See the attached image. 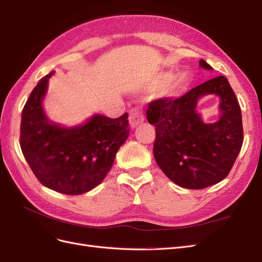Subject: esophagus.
Instances as JSON below:
<instances>
[{
	"label": "esophagus",
	"instance_id": "obj_1",
	"mask_svg": "<svg viewBox=\"0 0 262 262\" xmlns=\"http://www.w3.org/2000/svg\"><path fill=\"white\" fill-rule=\"evenodd\" d=\"M144 122V114L142 110L135 107V108L130 110L129 112V124L132 127H136L140 123Z\"/></svg>",
	"mask_w": 262,
	"mask_h": 262
}]
</instances>
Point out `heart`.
Instances as JSON below:
<instances>
[{"label": "heart", "instance_id": "obj_1", "mask_svg": "<svg viewBox=\"0 0 262 262\" xmlns=\"http://www.w3.org/2000/svg\"><path fill=\"white\" fill-rule=\"evenodd\" d=\"M171 73H169V72H167V73H163V74H160V75L158 76V78L156 79V82H155V84L156 85H162V84H164V83H166V82H168V80L171 78ZM187 80H188V76L186 75V74H183V75H180L177 79H176V82L175 83H172L168 89H167V94H173V93H176L180 87H182Z\"/></svg>", "mask_w": 262, "mask_h": 262}]
</instances>
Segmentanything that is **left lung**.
<instances>
[{"label": "left lung", "mask_w": 262, "mask_h": 262, "mask_svg": "<svg viewBox=\"0 0 262 262\" xmlns=\"http://www.w3.org/2000/svg\"><path fill=\"white\" fill-rule=\"evenodd\" d=\"M199 65L212 70L204 59ZM213 93L221 97V119L206 124L195 112L198 99ZM147 120L156 127L154 157L176 185L203 189L225 179L243 147L241 110L225 76L200 84L176 99L163 97L148 104Z\"/></svg>", "instance_id": "obj_1"}]
</instances>
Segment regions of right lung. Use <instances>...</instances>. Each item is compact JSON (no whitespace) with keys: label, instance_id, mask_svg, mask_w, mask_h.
Masks as SVG:
<instances>
[{"label":"right lung","instance_id":"obj_1","mask_svg":"<svg viewBox=\"0 0 262 262\" xmlns=\"http://www.w3.org/2000/svg\"><path fill=\"white\" fill-rule=\"evenodd\" d=\"M51 72L39 79L22 111L19 145L38 182L65 195L95 188L111 170L129 135L128 114L118 118L94 115L84 125L65 128L46 117L42 100Z\"/></svg>","mask_w":262,"mask_h":262}]
</instances>
